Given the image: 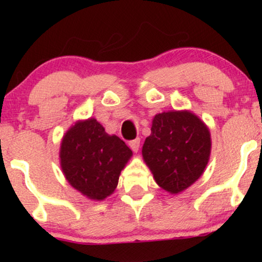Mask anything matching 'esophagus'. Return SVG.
Returning <instances> with one entry per match:
<instances>
[{
    "label": "esophagus",
    "instance_id": "esophagus-1",
    "mask_svg": "<svg viewBox=\"0 0 262 262\" xmlns=\"http://www.w3.org/2000/svg\"><path fill=\"white\" fill-rule=\"evenodd\" d=\"M129 146H130V149L133 150L134 152H138V150H139V146H140V139H139V138H137V139L129 141Z\"/></svg>",
    "mask_w": 262,
    "mask_h": 262
}]
</instances>
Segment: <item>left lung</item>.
I'll return each mask as SVG.
<instances>
[{
    "instance_id": "1",
    "label": "left lung",
    "mask_w": 262,
    "mask_h": 262,
    "mask_svg": "<svg viewBox=\"0 0 262 262\" xmlns=\"http://www.w3.org/2000/svg\"><path fill=\"white\" fill-rule=\"evenodd\" d=\"M209 128L188 110L167 111L152 118L141 155L159 187L179 194L203 175L209 161Z\"/></svg>"
}]
</instances>
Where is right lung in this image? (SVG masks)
<instances>
[{"label": "right lung", "instance_id": "right-lung-1", "mask_svg": "<svg viewBox=\"0 0 262 262\" xmlns=\"http://www.w3.org/2000/svg\"><path fill=\"white\" fill-rule=\"evenodd\" d=\"M132 156L124 141L106 133L95 118L75 122L62 137L59 151L66 181L91 201H103L113 193Z\"/></svg>", "mask_w": 262, "mask_h": 262}]
</instances>
